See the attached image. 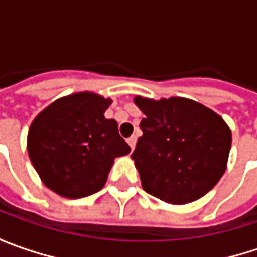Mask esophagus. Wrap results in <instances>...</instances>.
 <instances>
[{"label": "esophagus", "instance_id": "34e87169", "mask_svg": "<svg viewBox=\"0 0 257 257\" xmlns=\"http://www.w3.org/2000/svg\"><path fill=\"white\" fill-rule=\"evenodd\" d=\"M127 143H128V146L132 147V150H134V147H136V143H137V137L136 136H132V137H128L127 139Z\"/></svg>", "mask_w": 257, "mask_h": 257}]
</instances>
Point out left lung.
<instances>
[{
    "instance_id": "obj_1",
    "label": "left lung",
    "mask_w": 257,
    "mask_h": 257,
    "mask_svg": "<svg viewBox=\"0 0 257 257\" xmlns=\"http://www.w3.org/2000/svg\"><path fill=\"white\" fill-rule=\"evenodd\" d=\"M134 104L146 115L132 154L144 190L172 204L210 192L226 170L232 146L222 117L183 97L156 101L137 95Z\"/></svg>"
}]
</instances>
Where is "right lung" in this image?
Returning a JSON list of instances; mask_svg holds the SVG:
<instances>
[{"instance_id": "1", "label": "right lung", "mask_w": 257, "mask_h": 257, "mask_svg": "<svg viewBox=\"0 0 257 257\" xmlns=\"http://www.w3.org/2000/svg\"><path fill=\"white\" fill-rule=\"evenodd\" d=\"M111 104L94 93L58 98L34 118L27 137L30 160L45 186L68 199L97 193L115 157L130 153L115 120L104 117Z\"/></svg>"}]
</instances>
